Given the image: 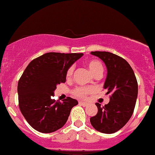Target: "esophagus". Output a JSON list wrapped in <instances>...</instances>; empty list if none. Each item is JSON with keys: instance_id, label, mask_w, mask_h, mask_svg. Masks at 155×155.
<instances>
[{"instance_id": "34e87169", "label": "esophagus", "mask_w": 155, "mask_h": 155, "mask_svg": "<svg viewBox=\"0 0 155 155\" xmlns=\"http://www.w3.org/2000/svg\"><path fill=\"white\" fill-rule=\"evenodd\" d=\"M79 104L83 106H86L88 105V104L86 102H84V101H79Z\"/></svg>"}]
</instances>
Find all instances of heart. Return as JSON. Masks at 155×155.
Here are the masks:
<instances>
[{
	"label": "heart",
	"instance_id": "obj_1",
	"mask_svg": "<svg viewBox=\"0 0 155 155\" xmlns=\"http://www.w3.org/2000/svg\"><path fill=\"white\" fill-rule=\"evenodd\" d=\"M88 66H89V69H90L91 72L94 75L96 72L100 70H103V65L97 60H91L88 62ZM74 71V66H71L68 68L67 71L66 73V78H70L73 74ZM92 91V89L91 88L88 87H78L73 91V94L76 96V97L84 98L86 97V96Z\"/></svg>",
	"mask_w": 155,
	"mask_h": 155
}]
</instances>
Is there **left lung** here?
<instances>
[{"instance_id":"1","label":"left lung","mask_w":155,"mask_h":155,"mask_svg":"<svg viewBox=\"0 0 155 155\" xmlns=\"http://www.w3.org/2000/svg\"><path fill=\"white\" fill-rule=\"evenodd\" d=\"M102 60L107 68L104 88L111 93L110 101L103 107L96 103L97 113L90 118L91 126L100 132L112 134L123 128L129 120L137 97L138 85L129 63L109 51H91Z\"/></svg>"}]
</instances>
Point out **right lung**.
Wrapping results in <instances>:
<instances>
[{
    "mask_svg": "<svg viewBox=\"0 0 155 155\" xmlns=\"http://www.w3.org/2000/svg\"><path fill=\"white\" fill-rule=\"evenodd\" d=\"M83 53L48 52L32 60L18 84L19 108L33 129L51 133L61 129L67 121L77 100L67 97L63 103L52 99L56 86L66 82L68 68Z\"/></svg>",
    "mask_w": 155,
    "mask_h": 155,
    "instance_id": "1",
    "label": "right lung"
}]
</instances>
